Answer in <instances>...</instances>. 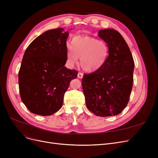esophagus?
<instances>
[{"mask_svg": "<svg viewBox=\"0 0 158 158\" xmlns=\"http://www.w3.org/2000/svg\"><path fill=\"white\" fill-rule=\"evenodd\" d=\"M83 74L82 73H78V78H83Z\"/></svg>", "mask_w": 158, "mask_h": 158, "instance_id": "obj_1", "label": "esophagus"}]
</instances>
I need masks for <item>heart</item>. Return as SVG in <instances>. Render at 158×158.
<instances>
[{"label": "heart", "mask_w": 158, "mask_h": 158, "mask_svg": "<svg viewBox=\"0 0 158 158\" xmlns=\"http://www.w3.org/2000/svg\"><path fill=\"white\" fill-rule=\"evenodd\" d=\"M70 50L67 52V59L70 64L78 63L87 72L98 70L106 63L109 52L107 43L91 36H76L71 41Z\"/></svg>", "instance_id": "heart-1"}]
</instances>
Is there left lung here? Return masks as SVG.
Segmentation results:
<instances>
[{
    "label": "left lung",
    "mask_w": 158,
    "mask_h": 158,
    "mask_svg": "<svg viewBox=\"0 0 158 158\" xmlns=\"http://www.w3.org/2000/svg\"><path fill=\"white\" fill-rule=\"evenodd\" d=\"M109 47L102 67L84 74L82 85L87 108L99 117L117 115L126 107L133 85L135 62L123 36L113 29L99 31Z\"/></svg>",
    "instance_id": "1"
}]
</instances>
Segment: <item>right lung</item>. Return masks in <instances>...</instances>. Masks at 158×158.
Returning <instances> with one entry per match:
<instances>
[{"label":"right lung","instance_id":"1","mask_svg":"<svg viewBox=\"0 0 158 158\" xmlns=\"http://www.w3.org/2000/svg\"><path fill=\"white\" fill-rule=\"evenodd\" d=\"M63 28L42 33L27 47L18 73L22 102L30 111L51 115L63 106L64 95L78 71L64 66L67 60L66 39Z\"/></svg>","mask_w":158,"mask_h":158}]
</instances>
